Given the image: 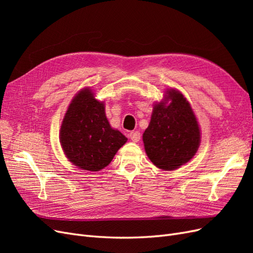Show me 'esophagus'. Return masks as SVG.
Returning <instances> with one entry per match:
<instances>
[{"label": "esophagus", "instance_id": "esophagus-1", "mask_svg": "<svg viewBox=\"0 0 253 253\" xmlns=\"http://www.w3.org/2000/svg\"><path fill=\"white\" fill-rule=\"evenodd\" d=\"M128 136H129V138H131V140L133 142H138L140 140V138H141L140 133L137 132V131L136 132H131Z\"/></svg>", "mask_w": 253, "mask_h": 253}]
</instances>
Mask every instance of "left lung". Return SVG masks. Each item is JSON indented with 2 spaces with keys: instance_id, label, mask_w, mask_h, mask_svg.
Returning a JSON list of instances; mask_svg holds the SVG:
<instances>
[{
  "instance_id": "left-lung-1",
  "label": "left lung",
  "mask_w": 253,
  "mask_h": 253,
  "mask_svg": "<svg viewBox=\"0 0 253 253\" xmlns=\"http://www.w3.org/2000/svg\"><path fill=\"white\" fill-rule=\"evenodd\" d=\"M142 140L148 157L162 170H175L193 158L201 143V129L180 91L167 89L164 100L154 104Z\"/></svg>"
}]
</instances>
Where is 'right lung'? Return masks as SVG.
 <instances>
[{"label": "right lung", "mask_w": 253, "mask_h": 253, "mask_svg": "<svg viewBox=\"0 0 253 253\" xmlns=\"http://www.w3.org/2000/svg\"><path fill=\"white\" fill-rule=\"evenodd\" d=\"M103 101L89 87L76 95L64 115L60 143L65 156L81 170L100 171L112 162L127 138L114 129L105 116Z\"/></svg>", "instance_id": "obj_1"}]
</instances>
